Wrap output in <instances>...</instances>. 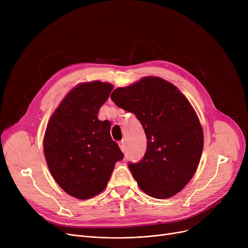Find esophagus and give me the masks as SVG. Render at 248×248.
Wrapping results in <instances>:
<instances>
[{"label": "esophagus", "instance_id": "esophagus-1", "mask_svg": "<svg viewBox=\"0 0 248 248\" xmlns=\"http://www.w3.org/2000/svg\"><path fill=\"white\" fill-rule=\"evenodd\" d=\"M119 146H120L121 150L124 152V140H121V141L119 142Z\"/></svg>", "mask_w": 248, "mask_h": 248}]
</instances>
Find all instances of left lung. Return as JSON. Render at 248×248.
Masks as SVG:
<instances>
[{
	"mask_svg": "<svg viewBox=\"0 0 248 248\" xmlns=\"http://www.w3.org/2000/svg\"><path fill=\"white\" fill-rule=\"evenodd\" d=\"M111 100L133 112L147 137V151L128 163L140 188L151 197L166 199L183 189L197 170L203 151V131L185 95L159 77H145L113 90Z\"/></svg>",
	"mask_w": 248,
	"mask_h": 248,
	"instance_id": "8db88e82",
	"label": "left lung"
}]
</instances>
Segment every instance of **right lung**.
<instances>
[{"instance_id": "right-lung-1", "label": "right lung", "mask_w": 248, "mask_h": 248, "mask_svg": "<svg viewBox=\"0 0 248 248\" xmlns=\"http://www.w3.org/2000/svg\"><path fill=\"white\" fill-rule=\"evenodd\" d=\"M112 88L100 81L74 87L47 124L43 146L49 170L57 184L78 199L103 191L115 163L124 159L110 137V123L97 119Z\"/></svg>"}]
</instances>
